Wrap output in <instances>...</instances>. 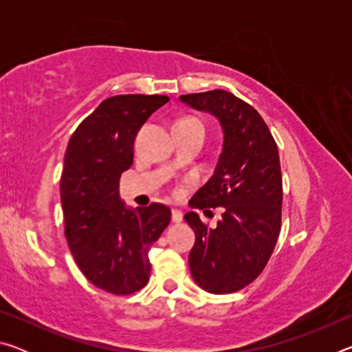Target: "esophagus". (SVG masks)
I'll list each match as a JSON object with an SVG mask.
<instances>
[{"label": "esophagus", "instance_id": "1", "mask_svg": "<svg viewBox=\"0 0 352 352\" xmlns=\"http://www.w3.org/2000/svg\"><path fill=\"white\" fill-rule=\"evenodd\" d=\"M183 220V212L180 210H172V222L180 223Z\"/></svg>", "mask_w": 352, "mask_h": 352}]
</instances>
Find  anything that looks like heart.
<instances>
[{
	"label": "heart",
	"instance_id": "heart-1",
	"mask_svg": "<svg viewBox=\"0 0 352 352\" xmlns=\"http://www.w3.org/2000/svg\"><path fill=\"white\" fill-rule=\"evenodd\" d=\"M178 126H201L204 127V122H201L197 118H183V119H178V121L174 124V127H178Z\"/></svg>",
	"mask_w": 352,
	"mask_h": 352
}]
</instances>
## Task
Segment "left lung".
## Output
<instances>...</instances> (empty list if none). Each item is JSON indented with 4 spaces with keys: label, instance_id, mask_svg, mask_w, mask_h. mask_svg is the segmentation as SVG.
<instances>
[{
    "label": "left lung",
    "instance_id": "8db88e82",
    "mask_svg": "<svg viewBox=\"0 0 352 352\" xmlns=\"http://www.w3.org/2000/svg\"><path fill=\"white\" fill-rule=\"evenodd\" d=\"M180 100L219 119L223 147L214 174L189 206L220 208L216 228L190 211L189 253L194 281L210 294H233L253 283L269 262L281 231L283 177L278 146L252 105L225 90L183 94ZM212 214V212H211Z\"/></svg>",
    "mask_w": 352,
    "mask_h": 352
}]
</instances>
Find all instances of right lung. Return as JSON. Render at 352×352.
<instances>
[{"mask_svg": "<svg viewBox=\"0 0 352 352\" xmlns=\"http://www.w3.org/2000/svg\"><path fill=\"white\" fill-rule=\"evenodd\" d=\"M168 100L160 94L105 99L79 124L65 152V236L88 281L113 295L147 284L148 250L170 222L166 205L129 210L119 197V178L133 164L136 133Z\"/></svg>", "mask_w": 352, "mask_h": 352, "instance_id": "1", "label": "right lung"}]
</instances>
